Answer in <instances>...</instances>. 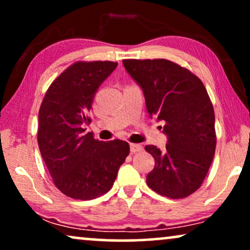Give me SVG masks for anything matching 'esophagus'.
<instances>
[{"mask_svg": "<svg viewBox=\"0 0 250 250\" xmlns=\"http://www.w3.org/2000/svg\"><path fill=\"white\" fill-rule=\"evenodd\" d=\"M129 148H131V152L132 153L140 152V151H142V150H143V146L141 145H138V143H131Z\"/></svg>", "mask_w": 250, "mask_h": 250, "instance_id": "1", "label": "esophagus"}]
</instances>
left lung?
<instances>
[{
  "instance_id": "8db88e82",
  "label": "left lung",
  "mask_w": 250,
  "mask_h": 250,
  "mask_svg": "<svg viewBox=\"0 0 250 250\" xmlns=\"http://www.w3.org/2000/svg\"><path fill=\"white\" fill-rule=\"evenodd\" d=\"M125 69L142 87L146 110L165 122L166 148L146 146L155 158L150 189L180 199L199 189L216 148L215 114L206 87L189 69L167 59H125Z\"/></svg>"
}]
</instances>
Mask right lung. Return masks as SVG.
Here are the masks:
<instances>
[{
	"instance_id": "right-lung-1",
	"label": "right lung",
	"mask_w": 250,
	"mask_h": 250,
	"mask_svg": "<svg viewBox=\"0 0 250 250\" xmlns=\"http://www.w3.org/2000/svg\"><path fill=\"white\" fill-rule=\"evenodd\" d=\"M114 61H76L52 82L39 111L37 143L54 186L64 196L94 199L114 186L129 153L126 141H99L84 125L95 92L110 75Z\"/></svg>"
}]
</instances>
